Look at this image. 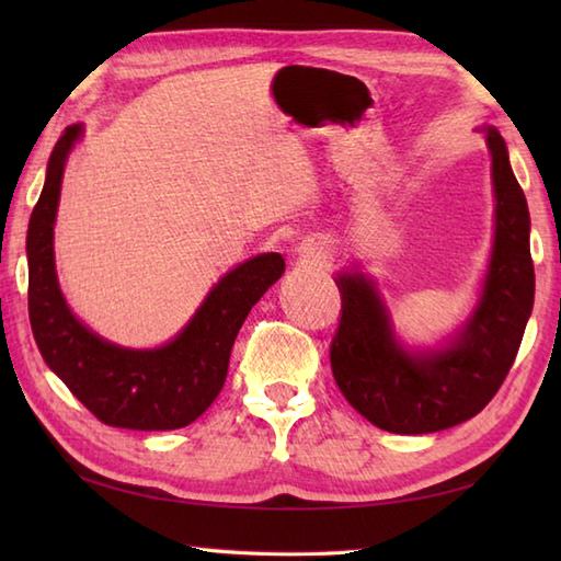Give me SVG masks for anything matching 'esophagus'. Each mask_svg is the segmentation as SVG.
<instances>
[{
	"label": "esophagus",
	"mask_w": 561,
	"mask_h": 561,
	"mask_svg": "<svg viewBox=\"0 0 561 561\" xmlns=\"http://www.w3.org/2000/svg\"><path fill=\"white\" fill-rule=\"evenodd\" d=\"M301 257L313 262V265H320V262H325L330 257V248L325 241H320V238H308V241L301 243Z\"/></svg>",
	"instance_id": "obj_1"
}]
</instances>
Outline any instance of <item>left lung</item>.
<instances>
[{
	"mask_svg": "<svg viewBox=\"0 0 561 561\" xmlns=\"http://www.w3.org/2000/svg\"><path fill=\"white\" fill-rule=\"evenodd\" d=\"M492 153L494 243L470 318L440 347L410 350L392 330L376 282L337 272L340 328L330 364L342 396L383 432L432 434L484 410L514 364L533 311L530 214L496 127H482Z\"/></svg>",
	"mask_w": 561,
	"mask_h": 561,
	"instance_id": "8db88e82",
	"label": "left lung"
}]
</instances>
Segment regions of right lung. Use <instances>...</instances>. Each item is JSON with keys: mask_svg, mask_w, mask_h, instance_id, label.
<instances>
[{"mask_svg": "<svg viewBox=\"0 0 561 561\" xmlns=\"http://www.w3.org/2000/svg\"><path fill=\"white\" fill-rule=\"evenodd\" d=\"M83 125H69L47 161L45 185L26 236L33 337L62 383L103 424L169 432L217 400L238 330L260 296L284 274L279 253H262L226 272L178 335L157 350H129L96 335L71 313L55 270V217L69 151Z\"/></svg>", "mask_w": 561, "mask_h": 561, "instance_id": "obj_1", "label": "right lung"}]
</instances>
